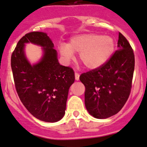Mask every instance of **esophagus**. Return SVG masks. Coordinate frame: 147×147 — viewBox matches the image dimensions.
I'll return each instance as SVG.
<instances>
[{
  "label": "esophagus",
  "mask_w": 147,
  "mask_h": 147,
  "mask_svg": "<svg viewBox=\"0 0 147 147\" xmlns=\"http://www.w3.org/2000/svg\"><path fill=\"white\" fill-rule=\"evenodd\" d=\"M79 77H80V74L76 72V73H75V79H76V80H79Z\"/></svg>",
  "instance_id": "obj_1"
}]
</instances>
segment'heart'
<instances>
[{"label":"heart","mask_w":147,"mask_h":147,"mask_svg":"<svg viewBox=\"0 0 147 147\" xmlns=\"http://www.w3.org/2000/svg\"><path fill=\"white\" fill-rule=\"evenodd\" d=\"M115 49L113 39L98 34H82L70 39L67 45L60 46L61 55L67 61L73 58V53H78L79 61L89 69H98L104 65Z\"/></svg>","instance_id":"heart-1"}]
</instances>
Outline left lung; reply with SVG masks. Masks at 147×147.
I'll return each mask as SVG.
<instances>
[{
	"mask_svg": "<svg viewBox=\"0 0 147 147\" xmlns=\"http://www.w3.org/2000/svg\"><path fill=\"white\" fill-rule=\"evenodd\" d=\"M117 47L104 65L80 76L85 87V107L95 118L106 119L116 115L131 93L135 55L121 32H119Z\"/></svg>",
	"mask_w": 147,
	"mask_h": 147,
	"instance_id": "1",
	"label": "left lung"
}]
</instances>
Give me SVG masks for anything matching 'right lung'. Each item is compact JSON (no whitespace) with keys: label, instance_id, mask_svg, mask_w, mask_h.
Returning <instances> with one entry per match:
<instances>
[{"label":"right lung","instance_id":"right-lung-1","mask_svg":"<svg viewBox=\"0 0 147 147\" xmlns=\"http://www.w3.org/2000/svg\"><path fill=\"white\" fill-rule=\"evenodd\" d=\"M43 47L45 54L32 66L24 54L26 42ZM53 44L44 32H30L21 38L11 57L14 85L21 101L30 113L46 122L64 117L69 89L75 80L73 69L60 65Z\"/></svg>","mask_w":147,"mask_h":147}]
</instances>
